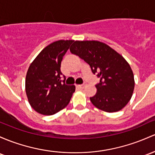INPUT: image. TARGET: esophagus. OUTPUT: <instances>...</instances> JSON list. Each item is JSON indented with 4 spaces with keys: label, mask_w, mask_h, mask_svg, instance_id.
<instances>
[{
    "label": "esophagus",
    "mask_w": 155,
    "mask_h": 155,
    "mask_svg": "<svg viewBox=\"0 0 155 155\" xmlns=\"http://www.w3.org/2000/svg\"><path fill=\"white\" fill-rule=\"evenodd\" d=\"M84 86H85V84H79V85H76V87L79 88V89H83V88L84 87Z\"/></svg>",
    "instance_id": "1"
}]
</instances>
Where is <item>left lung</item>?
I'll return each instance as SVG.
<instances>
[{
    "instance_id": "obj_1",
    "label": "left lung",
    "mask_w": 155,
    "mask_h": 155,
    "mask_svg": "<svg viewBox=\"0 0 155 155\" xmlns=\"http://www.w3.org/2000/svg\"><path fill=\"white\" fill-rule=\"evenodd\" d=\"M70 51L89 64L100 79L96 95L90 98L92 104L107 113L124 107L135 87L133 72L126 59L107 44L95 40L75 41Z\"/></svg>"
}]
</instances>
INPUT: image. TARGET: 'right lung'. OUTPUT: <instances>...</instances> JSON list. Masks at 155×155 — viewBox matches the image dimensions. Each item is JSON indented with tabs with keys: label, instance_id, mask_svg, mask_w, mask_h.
Masks as SVG:
<instances>
[{
	"label": "right lung",
	"instance_id": "obj_1",
	"mask_svg": "<svg viewBox=\"0 0 155 155\" xmlns=\"http://www.w3.org/2000/svg\"><path fill=\"white\" fill-rule=\"evenodd\" d=\"M73 40H58L42 51L28 68L25 77V92L28 102L37 113L51 115L68 104L74 85L61 80V62Z\"/></svg>",
	"mask_w": 155,
	"mask_h": 155
}]
</instances>
